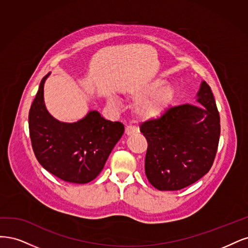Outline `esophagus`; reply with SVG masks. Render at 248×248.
<instances>
[{"label": "esophagus", "mask_w": 248, "mask_h": 248, "mask_svg": "<svg viewBox=\"0 0 248 248\" xmlns=\"http://www.w3.org/2000/svg\"><path fill=\"white\" fill-rule=\"evenodd\" d=\"M138 132H139L138 127H136V126H134V125H126V126H125V130H124V133H125V135H127V136L137 134Z\"/></svg>", "instance_id": "esophagus-1"}]
</instances>
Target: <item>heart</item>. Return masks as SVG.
Wrapping results in <instances>:
<instances>
[{"label":"heart","mask_w":248,"mask_h":248,"mask_svg":"<svg viewBox=\"0 0 248 248\" xmlns=\"http://www.w3.org/2000/svg\"><path fill=\"white\" fill-rule=\"evenodd\" d=\"M164 83L163 79H155L148 81L132 92L131 95L134 100H138L135 105V113L142 121H153L162 116L167 108L173 101L175 90L173 85ZM110 104H115L113 100Z\"/></svg>","instance_id":"obj_1"}]
</instances>
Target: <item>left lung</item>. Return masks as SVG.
Segmentation results:
<instances>
[{
  "label": "left lung",
  "instance_id": "1",
  "mask_svg": "<svg viewBox=\"0 0 248 248\" xmlns=\"http://www.w3.org/2000/svg\"><path fill=\"white\" fill-rule=\"evenodd\" d=\"M199 105L168 109L140 125L148 143L145 174L159 190H178L209 172L218 146L219 113L210 86L201 82Z\"/></svg>",
  "mask_w": 248,
  "mask_h": 248
}]
</instances>
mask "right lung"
Wrapping results in <instances>:
<instances>
[{"mask_svg":"<svg viewBox=\"0 0 248 248\" xmlns=\"http://www.w3.org/2000/svg\"><path fill=\"white\" fill-rule=\"evenodd\" d=\"M40 82L29 113V129L35 155L45 170L72 183H87L103 170L109 155L122 138L124 126L106 121L92 110L75 123L54 118L44 103V83Z\"/></svg>","mask_w":248,"mask_h":248,"instance_id":"right-lung-1","label":"right lung"}]
</instances>
